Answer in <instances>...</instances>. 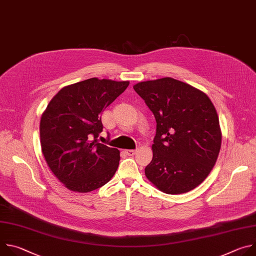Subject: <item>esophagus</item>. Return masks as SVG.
Wrapping results in <instances>:
<instances>
[{"mask_svg":"<svg viewBox=\"0 0 256 256\" xmlns=\"http://www.w3.org/2000/svg\"><path fill=\"white\" fill-rule=\"evenodd\" d=\"M136 150H126L124 151V153L126 154V155H128V156H134V154H136Z\"/></svg>","mask_w":256,"mask_h":256,"instance_id":"1","label":"esophagus"}]
</instances>
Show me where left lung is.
Wrapping results in <instances>:
<instances>
[{
    "label": "left lung",
    "instance_id": "left-lung-1",
    "mask_svg": "<svg viewBox=\"0 0 256 256\" xmlns=\"http://www.w3.org/2000/svg\"><path fill=\"white\" fill-rule=\"evenodd\" d=\"M134 89L157 122L146 176L165 194L190 192L208 177L221 149L214 106L204 92L168 77L138 83Z\"/></svg>",
    "mask_w": 256,
    "mask_h": 256
}]
</instances>
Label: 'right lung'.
Returning a JSON list of instances; mask_svg holds the SVG:
<instances>
[{"instance_id": "add662e5", "label": "right lung", "mask_w": 256, "mask_h": 256, "mask_svg": "<svg viewBox=\"0 0 256 256\" xmlns=\"http://www.w3.org/2000/svg\"><path fill=\"white\" fill-rule=\"evenodd\" d=\"M128 84L91 78L62 88L48 105L40 120L42 154L70 190H95L116 172L120 151L98 142L101 114Z\"/></svg>"}]
</instances>
